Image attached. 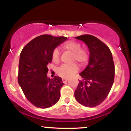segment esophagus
I'll return each mask as SVG.
<instances>
[{
	"label": "esophagus",
	"instance_id": "34e87169",
	"mask_svg": "<svg viewBox=\"0 0 131 131\" xmlns=\"http://www.w3.org/2000/svg\"><path fill=\"white\" fill-rule=\"evenodd\" d=\"M68 80V78H62V81L63 83H65L66 82H67Z\"/></svg>",
	"mask_w": 131,
	"mask_h": 131
}]
</instances>
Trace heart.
<instances>
[{
	"instance_id": "heart-1",
	"label": "heart",
	"mask_w": 131,
	"mask_h": 131,
	"mask_svg": "<svg viewBox=\"0 0 131 131\" xmlns=\"http://www.w3.org/2000/svg\"><path fill=\"white\" fill-rule=\"evenodd\" d=\"M63 50L72 53L71 62H78L81 67H83L88 63L90 55L86 49L81 47V43L76 40H68L63 43ZM52 61L54 63L58 64L60 60V53L57 49H53L51 55ZM79 70L78 64H63L58 68L57 73L58 76L63 78H70L76 73Z\"/></svg>"
}]
</instances>
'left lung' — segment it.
I'll return each mask as SVG.
<instances>
[{
    "label": "left lung",
    "mask_w": 131,
    "mask_h": 131,
    "mask_svg": "<svg viewBox=\"0 0 131 131\" xmlns=\"http://www.w3.org/2000/svg\"><path fill=\"white\" fill-rule=\"evenodd\" d=\"M86 43L89 49V64L80 76L74 92L76 100L87 107H95L107 97L115 79V64L112 52L105 43L89 34L75 37Z\"/></svg>",
    "instance_id": "8db88e82"
}]
</instances>
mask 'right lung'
Segmentation results:
<instances>
[{
    "instance_id": "add662e5",
    "label": "right lung",
    "mask_w": 131,
    "mask_h": 131,
    "mask_svg": "<svg viewBox=\"0 0 131 131\" xmlns=\"http://www.w3.org/2000/svg\"><path fill=\"white\" fill-rule=\"evenodd\" d=\"M67 39L43 34L31 40L21 52L18 82L26 99L37 108L50 107L59 100L62 79L48 78L47 66L53 49Z\"/></svg>"
}]
</instances>
